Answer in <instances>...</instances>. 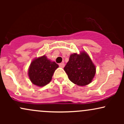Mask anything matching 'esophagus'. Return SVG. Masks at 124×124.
<instances>
[{"label": "esophagus", "mask_w": 124, "mask_h": 124, "mask_svg": "<svg viewBox=\"0 0 124 124\" xmlns=\"http://www.w3.org/2000/svg\"><path fill=\"white\" fill-rule=\"evenodd\" d=\"M59 66L61 67V68H64V66H65V64H64V63H61L59 64Z\"/></svg>", "instance_id": "1"}]
</instances>
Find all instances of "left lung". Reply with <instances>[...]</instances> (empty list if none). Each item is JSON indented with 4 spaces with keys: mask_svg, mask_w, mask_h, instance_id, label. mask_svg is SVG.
<instances>
[{
    "mask_svg": "<svg viewBox=\"0 0 124 124\" xmlns=\"http://www.w3.org/2000/svg\"><path fill=\"white\" fill-rule=\"evenodd\" d=\"M96 66L85 51L80 54H73L64 68L68 78L78 86H86L93 80L96 74Z\"/></svg>",
    "mask_w": 124,
    "mask_h": 124,
    "instance_id": "left-lung-1",
    "label": "left lung"
}]
</instances>
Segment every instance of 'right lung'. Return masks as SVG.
<instances>
[{
	"label": "right lung",
	"instance_id": "add662e5",
	"mask_svg": "<svg viewBox=\"0 0 124 124\" xmlns=\"http://www.w3.org/2000/svg\"><path fill=\"white\" fill-rule=\"evenodd\" d=\"M58 67L57 63L44 55L32 60L28 69V76L34 85L43 87L51 82L54 72Z\"/></svg>",
	"mask_w": 124,
	"mask_h": 124
}]
</instances>
